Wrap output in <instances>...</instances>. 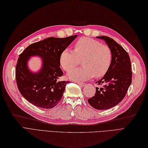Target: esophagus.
<instances>
[{
    "instance_id": "34e87169",
    "label": "esophagus",
    "mask_w": 148,
    "mask_h": 148,
    "mask_svg": "<svg viewBox=\"0 0 148 148\" xmlns=\"http://www.w3.org/2000/svg\"><path fill=\"white\" fill-rule=\"evenodd\" d=\"M77 84H78L79 86H81V87H84V86L86 85L85 83H83V82H77Z\"/></svg>"
}]
</instances>
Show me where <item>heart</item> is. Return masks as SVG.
<instances>
[{"label": "heart", "mask_w": 148, "mask_h": 148, "mask_svg": "<svg viewBox=\"0 0 148 148\" xmlns=\"http://www.w3.org/2000/svg\"><path fill=\"white\" fill-rule=\"evenodd\" d=\"M74 51L66 49L60 56V64L66 71L76 66L84 59V68L72 70L68 77L75 81H83L93 77H103L107 74L112 62V53L107 45L89 37L79 39L74 45Z\"/></svg>", "instance_id": "heart-1"}]
</instances>
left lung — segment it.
<instances>
[{
    "mask_svg": "<svg viewBox=\"0 0 148 148\" xmlns=\"http://www.w3.org/2000/svg\"><path fill=\"white\" fill-rule=\"evenodd\" d=\"M96 37L104 40L111 49L112 62L107 74L96 82L103 87L96 88V93L88 103L94 109L105 110L116 106L126 96L132 81L131 64L127 52L112 38Z\"/></svg>",
    "mask_w": 148,
    "mask_h": 148,
    "instance_id": "1",
    "label": "left lung"
}]
</instances>
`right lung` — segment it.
Wrapping results in <instances>:
<instances>
[{
	"label": "right lung",
	"mask_w": 148,
	"mask_h": 148,
	"mask_svg": "<svg viewBox=\"0 0 148 148\" xmlns=\"http://www.w3.org/2000/svg\"><path fill=\"white\" fill-rule=\"evenodd\" d=\"M77 37H48L32 44L20 54L16 67V78L19 92L30 103L43 109L55 107L61 100L69 81H60L63 75L60 56ZM42 59L41 69L36 73L29 69L31 56Z\"/></svg>",
	"instance_id": "right-lung-1"
}]
</instances>
